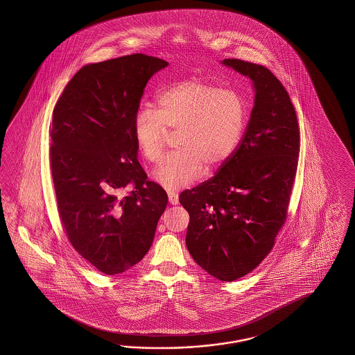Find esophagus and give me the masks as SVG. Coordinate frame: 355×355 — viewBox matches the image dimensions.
Instances as JSON below:
<instances>
[{
  "mask_svg": "<svg viewBox=\"0 0 355 355\" xmlns=\"http://www.w3.org/2000/svg\"><path fill=\"white\" fill-rule=\"evenodd\" d=\"M167 196H168V202L173 205H176L179 203V194L175 193V191H167Z\"/></svg>",
  "mask_w": 355,
  "mask_h": 355,
  "instance_id": "obj_1",
  "label": "esophagus"
}]
</instances>
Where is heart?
Here are the masks:
<instances>
[{"mask_svg":"<svg viewBox=\"0 0 355 355\" xmlns=\"http://www.w3.org/2000/svg\"><path fill=\"white\" fill-rule=\"evenodd\" d=\"M246 118V101L240 92L191 78L159 92L156 109L138 107L133 136L144 159L157 164L165 155L168 130L178 132L180 150L156 170L155 180L179 190L202 178L205 166H222L232 157Z\"/></svg>","mask_w":355,"mask_h":355,"instance_id":"obj_1","label":"heart"}]
</instances>
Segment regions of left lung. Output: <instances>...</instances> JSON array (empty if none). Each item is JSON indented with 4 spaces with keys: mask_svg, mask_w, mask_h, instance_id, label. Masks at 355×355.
<instances>
[{
    "mask_svg": "<svg viewBox=\"0 0 355 355\" xmlns=\"http://www.w3.org/2000/svg\"><path fill=\"white\" fill-rule=\"evenodd\" d=\"M222 63L252 80L255 104L232 157L179 202L190 217L185 241L194 261L234 282L269 255L286 223L301 136L287 90L268 68L236 58Z\"/></svg>",
    "mask_w": 355,
    "mask_h": 355,
    "instance_id": "left-lung-1",
    "label": "left lung"
}]
</instances>
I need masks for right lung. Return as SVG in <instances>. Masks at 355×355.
<instances>
[{"label":"right lung","mask_w":355,"mask_h":355,"mask_svg":"<svg viewBox=\"0 0 355 355\" xmlns=\"http://www.w3.org/2000/svg\"><path fill=\"white\" fill-rule=\"evenodd\" d=\"M166 60L132 54L81 68L54 106L51 170L60 222L98 272L121 274L151 248L167 194L138 162L133 118Z\"/></svg>","instance_id":"1"}]
</instances>
